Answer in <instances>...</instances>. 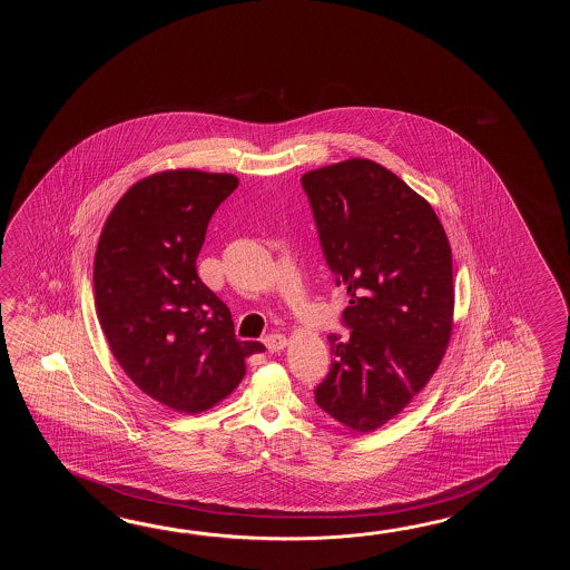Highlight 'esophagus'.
Masks as SVG:
<instances>
[{
  "label": "esophagus",
  "instance_id": "1",
  "mask_svg": "<svg viewBox=\"0 0 570 570\" xmlns=\"http://www.w3.org/2000/svg\"><path fill=\"white\" fill-rule=\"evenodd\" d=\"M263 342H265L268 352H279L287 346V338L283 334H268Z\"/></svg>",
  "mask_w": 570,
  "mask_h": 570
}]
</instances>
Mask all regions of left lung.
Returning a JSON list of instances; mask_svg holds the SVG:
<instances>
[{
  "mask_svg": "<svg viewBox=\"0 0 570 570\" xmlns=\"http://www.w3.org/2000/svg\"><path fill=\"white\" fill-rule=\"evenodd\" d=\"M351 336L330 334L315 403L354 432L387 424L436 373L454 312L452 250L436 212L397 175L351 158L302 177Z\"/></svg>",
  "mask_w": 570,
  "mask_h": 570,
  "instance_id": "left-lung-1",
  "label": "left lung"
}]
</instances>
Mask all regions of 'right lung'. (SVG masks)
<instances>
[{"mask_svg": "<svg viewBox=\"0 0 570 570\" xmlns=\"http://www.w3.org/2000/svg\"><path fill=\"white\" fill-rule=\"evenodd\" d=\"M238 187L228 173L163 170L111 209L94 263L97 317L124 373L175 412H206L243 381L228 305L197 277L209 219Z\"/></svg>", "mask_w": 570, "mask_h": 570, "instance_id": "obj_1", "label": "right lung"}]
</instances>
